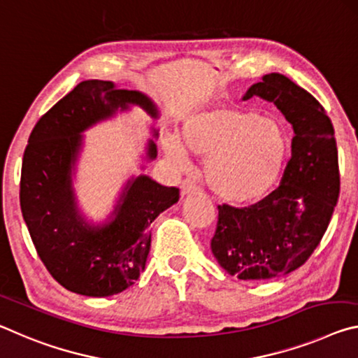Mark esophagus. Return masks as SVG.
Here are the masks:
<instances>
[{
  "label": "esophagus",
  "instance_id": "esophagus-1",
  "mask_svg": "<svg viewBox=\"0 0 358 358\" xmlns=\"http://www.w3.org/2000/svg\"><path fill=\"white\" fill-rule=\"evenodd\" d=\"M196 190H198L196 184L193 182V180H190V179H185L184 182H182V185H180V195H182V196L190 195V193H195Z\"/></svg>",
  "mask_w": 358,
  "mask_h": 358
}]
</instances>
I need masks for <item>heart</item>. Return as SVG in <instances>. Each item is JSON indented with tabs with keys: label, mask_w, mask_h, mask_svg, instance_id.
Masks as SVG:
<instances>
[{
	"label": "heart",
	"mask_w": 358,
	"mask_h": 358,
	"mask_svg": "<svg viewBox=\"0 0 358 358\" xmlns=\"http://www.w3.org/2000/svg\"><path fill=\"white\" fill-rule=\"evenodd\" d=\"M166 154L182 165L185 150L208 158L204 178L225 201H252L276 184L289 136L282 122L252 109L209 106L190 114L178 136L163 141Z\"/></svg>",
	"instance_id": "1"
}]
</instances>
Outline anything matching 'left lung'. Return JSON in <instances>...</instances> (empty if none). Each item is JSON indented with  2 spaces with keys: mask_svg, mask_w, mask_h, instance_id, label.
Instances as JSON below:
<instances>
[{
  "mask_svg": "<svg viewBox=\"0 0 358 358\" xmlns=\"http://www.w3.org/2000/svg\"><path fill=\"white\" fill-rule=\"evenodd\" d=\"M284 114L294 128L292 157L278 189L250 206L220 204L210 250L228 274L265 280L300 268L317 248L339 196L335 130L311 93L271 73L245 92Z\"/></svg>",
  "mask_w": 358,
  "mask_h": 358,
  "instance_id": "1",
  "label": "left lung"
}]
</instances>
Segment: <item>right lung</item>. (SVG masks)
I'll return each mask as SVG.
<instances>
[{"label": "right lung", "instance_id": "obj_1", "mask_svg": "<svg viewBox=\"0 0 358 358\" xmlns=\"http://www.w3.org/2000/svg\"><path fill=\"white\" fill-rule=\"evenodd\" d=\"M130 104L158 117L155 104L141 92L117 89L109 80L80 82L38 120L23 154V220L47 271L79 295L110 296L136 282L150 250L152 222L179 201L178 187L143 174L128 180L106 224L90 225L80 215L71 179L80 133ZM145 157H157L152 139Z\"/></svg>", "mask_w": 358, "mask_h": 358}]
</instances>
